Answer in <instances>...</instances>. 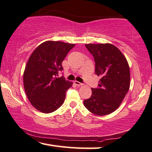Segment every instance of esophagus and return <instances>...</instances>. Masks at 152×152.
I'll return each mask as SVG.
<instances>
[{
    "mask_svg": "<svg viewBox=\"0 0 152 152\" xmlns=\"http://www.w3.org/2000/svg\"><path fill=\"white\" fill-rule=\"evenodd\" d=\"M74 84H75V85H77V86H83V84H82V83H80V82H77V81H75L74 82Z\"/></svg>",
    "mask_w": 152,
    "mask_h": 152,
    "instance_id": "34e87169",
    "label": "esophagus"
}]
</instances>
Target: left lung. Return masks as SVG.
I'll return each instance as SVG.
<instances>
[{
  "instance_id": "left-lung-1",
  "label": "left lung",
  "mask_w": 152,
  "mask_h": 152,
  "mask_svg": "<svg viewBox=\"0 0 152 152\" xmlns=\"http://www.w3.org/2000/svg\"><path fill=\"white\" fill-rule=\"evenodd\" d=\"M95 62V74L101 77L98 88L84 105L91 113L105 115L118 109L130 87V69L125 56L111 43L85 45Z\"/></svg>"
}]
</instances>
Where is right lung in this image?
I'll return each instance as SVG.
<instances>
[{"label": "right lung", "instance_id": "add662e5", "mask_svg": "<svg viewBox=\"0 0 152 152\" xmlns=\"http://www.w3.org/2000/svg\"><path fill=\"white\" fill-rule=\"evenodd\" d=\"M75 45L62 41H46L29 57L23 72V86L31 104L39 111L50 113L63 104L72 82L57 77L62 61Z\"/></svg>", "mask_w": 152, "mask_h": 152}]
</instances>
